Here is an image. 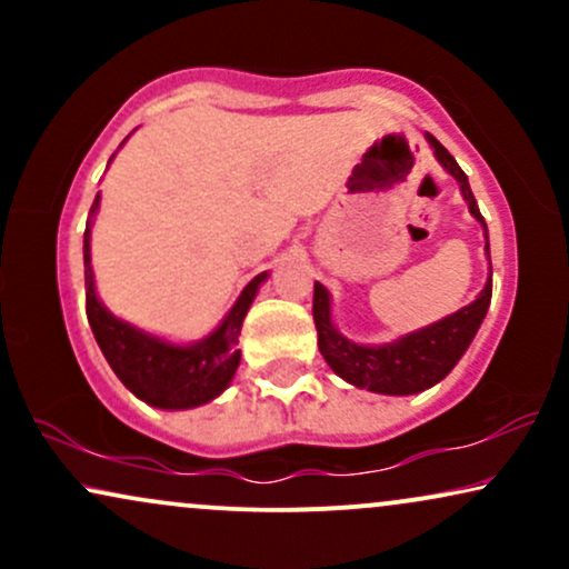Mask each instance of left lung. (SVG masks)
Masks as SVG:
<instances>
[{
  "instance_id": "left-lung-1",
  "label": "left lung",
  "mask_w": 569,
  "mask_h": 569,
  "mask_svg": "<svg viewBox=\"0 0 569 569\" xmlns=\"http://www.w3.org/2000/svg\"><path fill=\"white\" fill-rule=\"evenodd\" d=\"M428 141L430 147L436 149V158L441 160V166L460 181L462 198L468 200V208H471L473 217L485 224V217L479 213L471 187H468V176L462 173V168L457 166L452 154H449L433 136H428ZM489 299H492V276H489L479 299H476L473 305L457 310L455 316L443 318V321L428 326V329L422 331H415V335L398 339L393 345L363 348V345L345 339L335 326H331L329 293H326L321 283H316V293H312V321H316L318 329V348H321V356L342 380L358 385V388H367L371 393L409 396L441 382L443 377L455 369V363L460 361V356L468 350V345H471L476 331H479L481 321H485Z\"/></svg>"
}]
</instances>
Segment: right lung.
Instances as JSON below:
<instances>
[{"mask_svg": "<svg viewBox=\"0 0 569 569\" xmlns=\"http://www.w3.org/2000/svg\"><path fill=\"white\" fill-rule=\"evenodd\" d=\"M98 208V194L90 206L88 217H93ZM84 312L93 329V337L101 348L103 358L120 382L126 385L141 401L160 409H189L217 398L232 380L234 369L240 363L238 337L243 318L257 297L259 283L267 272L257 276L246 286L240 299L234 302L224 323L211 337L198 345H166L160 339L141 335L133 326L117 321L112 312H107L96 299L93 270H90V221L84 227Z\"/></svg>", "mask_w": 569, "mask_h": 569, "instance_id": "add662e5", "label": "right lung"}]
</instances>
